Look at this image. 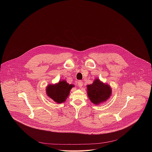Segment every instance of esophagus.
Returning <instances> with one entry per match:
<instances>
[{
    "instance_id": "1",
    "label": "esophagus",
    "mask_w": 152,
    "mask_h": 152,
    "mask_svg": "<svg viewBox=\"0 0 152 152\" xmlns=\"http://www.w3.org/2000/svg\"><path fill=\"white\" fill-rule=\"evenodd\" d=\"M77 84H78V86L79 87H83V81H81V80H79L78 82H77Z\"/></svg>"
}]
</instances>
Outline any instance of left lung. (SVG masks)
<instances>
[{
  "label": "left lung",
  "mask_w": 152,
  "mask_h": 152,
  "mask_svg": "<svg viewBox=\"0 0 152 152\" xmlns=\"http://www.w3.org/2000/svg\"><path fill=\"white\" fill-rule=\"evenodd\" d=\"M87 95L90 101L95 105H99L108 100L111 95L112 89L110 86L95 79L91 85H88Z\"/></svg>",
  "instance_id": "8db88e82"
}]
</instances>
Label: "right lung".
<instances>
[{"label":"right lung","mask_w":152,"mask_h":152,"mask_svg":"<svg viewBox=\"0 0 152 152\" xmlns=\"http://www.w3.org/2000/svg\"><path fill=\"white\" fill-rule=\"evenodd\" d=\"M74 85H69L65 80L60 81L57 84L48 85L46 88V94L48 97L57 103L65 102L69 94V91Z\"/></svg>","instance_id":"1"}]
</instances>
